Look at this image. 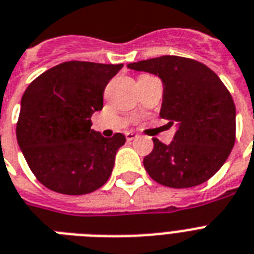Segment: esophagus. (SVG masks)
Instances as JSON below:
<instances>
[{"label":"esophagus","instance_id":"obj_1","mask_svg":"<svg viewBox=\"0 0 254 254\" xmlns=\"http://www.w3.org/2000/svg\"><path fill=\"white\" fill-rule=\"evenodd\" d=\"M125 137H127V141H133V139L138 138V134L133 133V131H127V133L125 134Z\"/></svg>","mask_w":254,"mask_h":254}]
</instances>
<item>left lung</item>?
<instances>
[{"label": "left lung", "mask_w": 254, "mask_h": 254, "mask_svg": "<svg viewBox=\"0 0 254 254\" xmlns=\"http://www.w3.org/2000/svg\"><path fill=\"white\" fill-rule=\"evenodd\" d=\"M155 74L164 86L160 117L176 125L174 141L152 138L154 148L143 166L156 183L191 188L219 171L236 138L234 99L213 70L195 60L162 56L127 65Z\"/></svg>", "instance_id": "left-lung-1"}]
</instances>
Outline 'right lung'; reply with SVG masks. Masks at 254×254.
Here are the masks:
<instances>
[{
    "instance_id": "right-lung-1",
    "label": "right lung",
    "mask_w": 254,
    "mask_h": 254,
    "mask_svg": "<svg viewBox=\"0 0 254 254\" xmlns=\"http://www.w3.org/2000/svg\"><path fill=\"white\" fill-rule=\"evenodd\" d=\"M123 64L67 61L40 74L26 88L16 139L35 177L61 194L80 195L106 184L124 134L104 138L91 129L103 94Z\"/></svg>"
}]
</instances>
